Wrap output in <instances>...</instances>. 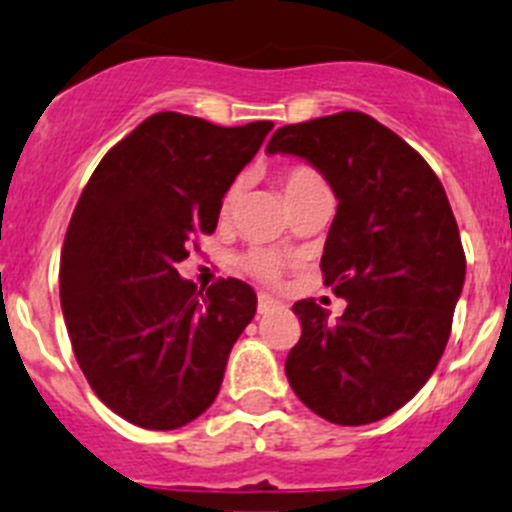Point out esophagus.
<instances>
[{
	"mask_svg": "<svg viewBox=\"0 0 512 512\" xmlns=\"http://www.w3.org/2000/svg\"><path fill=\"white\" fill-rule=\"evenodd\" d=\"M279 306L281 304L271 294H259V314H269V311L279 309Z\"/></svg>",
	"mask_w": 512,
	"mask_h": 512,
	"instance_id": "34e87169",
	"label": "esophagus"
}]
</instances>
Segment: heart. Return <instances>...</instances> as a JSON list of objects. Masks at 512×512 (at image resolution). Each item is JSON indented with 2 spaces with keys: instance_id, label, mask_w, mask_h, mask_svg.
<instances>
[{
  "instance_id": "1",
  "label": "heart",
  "mask_w": 512,
  "mask_h": 512,
  "mask_svg": "<svg viewBox=\"0 0 512 512\" xmlns=\"http://www.w3.org/2000/svg\"><path fill=\"white\" fill-rule=\"evenodd\" d=\"M316 183H321V178L314 173V170L306 168V165H294V168L281 173V186H284L286 198L296 196V193L306 191V188L316 186ZM241 188H243L241 178H236L231 186L226 188V193H223L221 198V216H231L238 198H241ZM241 266L246 274H251L253 279L266 281V284L279 281L281 274H284V259H281L279 253L269 251V248H253V251H248L241 259Z\"/></svg>"
}]
</instances>
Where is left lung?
I'll return each mask as SVG.
<instances>
[{"label": "left lung", "instance_id": "8db88e82", "mask_svg": "<svg viewBox=\"0 0 512 512\" xmlns=\"http://www.w3.org/2000/svg\"><path fill=\"white\" fill-rule=\"evenodd\" d=\"M266 153L309 160L339 201L321 274L347 309L329 321L314 299L296 301L291 389L334 425L382 420L420 392L450 339L465 251L445 188L415 148L354 110L284 125Z\"/></svg>", "mask_w": 512, "mask_h": 512}]
</instances>
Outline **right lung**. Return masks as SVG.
<instances>
[{
	"mask_svg": "<svg viewBox=\"0 0 512 512\" xmlns=\"http://www.w3.org/2000/svg\"><path fill=\"white\" fill-rule=\"evenodd\" d=\"M271 128L155 113L107 150L77 201L62 314L92 392L133 425L178 430L203 415L256 314L243 281L218 279L203 294L175 266L193 236L216 231L223 193Z\"/></svg>",
	"mask_w": 512,
	"mask_h": 512,
	"instance_id": "add662e5",
	"label": "right lung"
}]
</instances>
